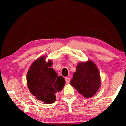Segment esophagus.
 <instances>
[{
    "label": "esophagus",
    "instance_id": "34e87169",
    "mask_svg": "<svg viewBox=\"0 0 126 126\" xmlns=\"http://www.w3.org/2000/svg\"><path fill=\"white\" fill-rule=\"evenodd\" d=\"M65 82H66V84H69L70 82V79L69 78V77H65Z\"/></svg>",
    "mask_w": 126,
    "mask_h": 126
}]
</instances>
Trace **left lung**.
Listing matches in <instances>:
<instances>
[{"instance_id": "obj_1", "label": "left lung", "mask_w": 126, "mask_h": 126, "mask_svg": "<svg viewBox=\"0 0 126 126\" xmlns=\"http://www.w3.org/2000/svg\"><path fill=\"white\" fill-rule=\"evenodd\" d=\"M70 83L85 97H92L100 87V77L96 65L91 61L79 63Z\"/></svg>"}]
</instances>
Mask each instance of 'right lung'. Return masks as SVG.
I'll return each mask as SVG.
<instances>
[{
  "label": "right lung",
  "instance_id": "1",
  "mask_svg": "<svg viewBox=\"0 0 126 126\" xmlns=\"http://www.w3.org/2000/svg\"><path fill=\"white\" fill-rule=\"evenodd\" d=\"M42 57L31 65L27 74V86L32 95L45 104H51L56 100V94L63 89L65 79L58 76L51 66V61L46 63Z\"/></svg>",
  "mask_w": 126,
  "mask_h": 126
}]
</instances>
